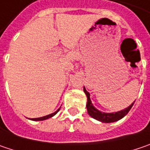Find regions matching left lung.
I'll list each match as a JSON object with an SVG mask.
<instances>
[{"mask_svg":"<svg viewBox=\"0 0 150 150\" xmlns=\"http://www.w3.org/2000/svg\"><path fill=\"white\" fill-rule=\"evenodd\" d=\"M84 93L86 95V98H87V103H86V109H87V112H88V115L93 117V119L97 120H99L101 122L103 123H111V122H115L119 120L122 119L125 115H127V113L130 111V110L132 109V105L134 104V102L129 105L127 108L124 109V110H120V111H117V112H113V113H104V112H102L100 110H98V109H96L94 106H93V103L91 101V98H90V93H88L85 86L83 88Z\"/></svg>","mask_w":150,"mask_h":150,"instance_id":"left-lung-1","label":"left lung"}]
</instances>
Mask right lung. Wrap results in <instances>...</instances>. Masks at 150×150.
<instances>
[{
  "label": "right lung",
  "mask_w": 150,
  "mask_h": 150,
  "mask_svg": "<svg viewBox=\"0 0 150 150\" xmlns=\"http://www.w3.org/2000/svg\"><path fill=\"white\" fill-rule=\"evenodd\" d=\"M61 108V107H60ZM60 108L57 110V111H55L54 113H52V114H50V115H46V116H43V117H40V118H33V119H30L32 120H35V121H38V120H45L49 119V118H51V117H52V116H54L56 114H57V112L59 111L60 110Z\"/></svg>",
  "instance_id": "obj_1"
}]
</instances>
